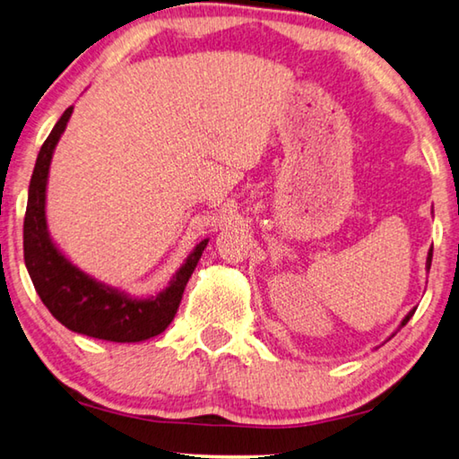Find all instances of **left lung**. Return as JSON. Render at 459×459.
<instances>
[{"label": "left lung", "mask_w": 459, "mask_h": 459, "mask_svg": "<svg viewBox=\"0 0 459 459\" xmlns=\"http://www.w3.org/2000/svg\"><path fill=\"white\" fill-rule=\"evenodd\" d=\"M431 258H433V246H431V250H429V254H427V270H429V268H431ZM412 313H415V309H412V311H409V313H407V317H404V319L401 321V325H399V329H401V327H404V325H407V323H409V319L412 317ZM399 329H396V332H399ZM396 332H394L393 335H396ZM393 335H390V337H393Z\"/></svg>", "instance_id": "8db88e82"}]
</instances>
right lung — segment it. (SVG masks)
I'll use <instances>...</instances> for the list:
<instances>
[{"label":"right lung","instance_id":"1","mask_svg":"<svg viewBox=\"0 0 459 459\" xmlns=\"http://www.w3.org/2000/svg\"><path fill=\"white\" fill-rule=\"evenodd\" d=\"M73 114V105L60 116L39 152L28 189L24 217V260L34 289L52 313L74 333L95 340L134 343L162 333L175 319L186 282L209 239L193 247L169 287L152 297H132L82 273L52 242L47 223V185L52 154Z\"/></svg>","mask_w":459,"mask_h":459}]
</instances>
